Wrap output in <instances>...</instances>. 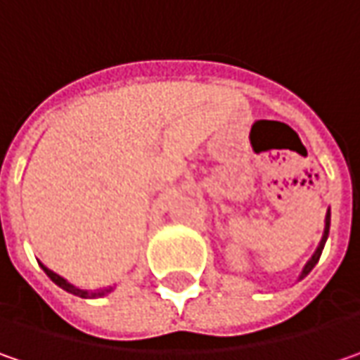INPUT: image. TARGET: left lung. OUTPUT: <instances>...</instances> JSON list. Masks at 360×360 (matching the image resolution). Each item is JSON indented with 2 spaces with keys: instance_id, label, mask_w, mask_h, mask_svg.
Returning <instances> with one entry per match:
<instances>
[{
  "instance_id": "8db88e82",
  "label": "left lung",
  "mask_w": 360,
  "mask_h": 360,
  "mask_svg": "<svg viewBox=\"0 0 360 360\" xmlns=\"http://www.w3.org/2000/svg\"><path fill=\"white\" fill-rule=\"evenodd\" d=\"M328 229H330V207H328V211H326V217H324V231H322L321 243H319L316 252L312 254V258L306 262V266H304V268H302V272H300V276H298V280H304L306 276L312 272V268H314V266L319 264L322 250H324V243H326V240H328Z\"/></svg>"
}]
</instances>
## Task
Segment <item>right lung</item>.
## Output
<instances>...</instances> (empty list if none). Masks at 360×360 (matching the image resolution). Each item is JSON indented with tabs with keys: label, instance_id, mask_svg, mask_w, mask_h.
I'll return each instance as SVG.
<instances>
[{
	"label": "right lung",
	"instance_id": "add662e5",
	"mask_svg": "<svg viewBox=\"0 0 360 360\" xmlns=\"http://www.w3.org/2000/svg\"><path fill=\"white\" fill-rule=\"evenodd\" d=\"M39 266H41V270L46 272V276L54 282L56 286H60L62 290H66V292H70L74 296H80V298H102V296H106V294H110L112 290L117 288V286H108V288H98V290H84V288H78V286H74L72 282H68L66 278H62L60 274L52 272L50 268H46L41 262H39Z\"/></svg>",
	"mask_w": 360,
	"mask_h": 360
}]
</instances>
